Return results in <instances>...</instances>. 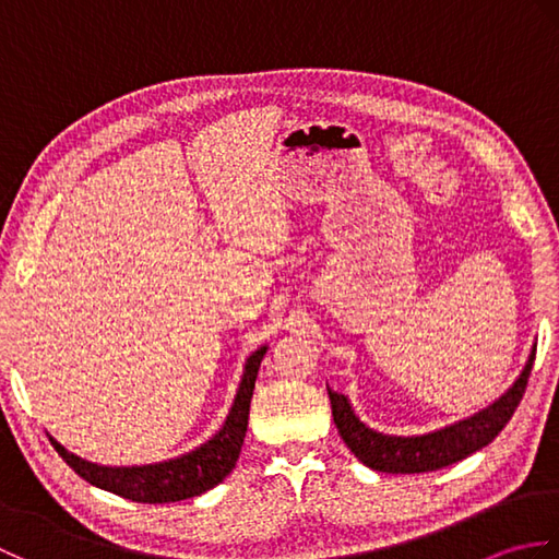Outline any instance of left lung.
<instances>
[{
	"instance_id": "obj_1",
	"label": "left lung",
	"mask_w": 559,
	"mask_h": 559,
	"mask_svg": "<svg viewBox=\"0 0 559 559\" xmlns=\"http://www.w3.org/2000/svg\"><path fill=\"white\" fill-rule=\"evenodd\" d=\"M533 360H536V346L531 348L524 370L516 382L504 394L490 403L488 408L473 413L454 425L427 435H384L365 425L358 413L353 411L346 394L329 389L331 413L338 427V435L348 444L358 461L379 473H425L451 466L461 459L471 456L473 451L488 447L492 439L502 432V427L512 420V415L524 396Z\"/></svg>"
}]
</instances>
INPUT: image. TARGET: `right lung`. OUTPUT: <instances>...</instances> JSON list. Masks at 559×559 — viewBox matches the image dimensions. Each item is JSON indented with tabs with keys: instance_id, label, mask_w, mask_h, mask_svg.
Wrapping results in <instances>:
<instances>
[{
	"instance_id": "1",
	"label": "right lung",
	"mask_w": 559,
	"mask_h": 559,
	"mask_svg": "<svg viewBox=\"0 0 559 559\" xmlns=\"http://www.w3.org/2000/svg\"><path fill=\"white\" fill-rule=\"evenodd\" d=\"M264 355L266 346H261L247 358L240 386H237L235 401L228 415H225L221 430L209 442L199 444L182 456L158 463H144V466H100V463L76 456L74 451L59 444L52 435L50 442L57 449V454L83 480H88L100 490L120 495L124 500L141 504H165L204 495L206 490L216 488L218 483L225 480V476L235 468L237 456H240L249 420V403H252L257 372Z\"/></svg>"
}]
</instances>
